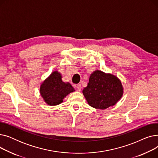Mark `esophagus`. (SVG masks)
I'll list each match as a JSON object with an SVG mask.
<instances>
[{
	"label": "esophagus",
	"mask_w": 158,
	"mask_h": 158,
	"mask_svg": "<svg viewBox=\"0 0 158 158\" xmlns=\"http://www.w3.org/2000/svg\"><path fill=\"white\" fill-rule=\"evenodd\" d=\"M77 91H78V92H80V91L81 90V84H79L77 85Z\"/></svg>",
	"instance_id": "esophagus-1"
}]
</instances>
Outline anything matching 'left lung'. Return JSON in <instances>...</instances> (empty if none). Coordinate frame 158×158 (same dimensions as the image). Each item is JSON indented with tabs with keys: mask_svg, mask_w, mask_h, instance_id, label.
<instances>
[{
	"mask_svg": "<svg viewBox=\"0 0 158 158\" xmlns=\"http://www.w3.org/2000/svg\"><path fill=\"white\" fill-rule=\"evenodd\" d=\"M82 94L91 107L103 110L118 102L123 94V88L114 75L96 70L91 73Z\"/></svg>",
	"mask_w": 158,
	"mask_h": 158,
	"instance_id": "8db88e82",
	"label": "left lung"
}]
</instances>
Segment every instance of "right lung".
I'll use <instances>...</instances> for the list:
<instances>
[{
    "label": "right lung",
    "instance_id": "1",
    "mask_svg": "<svg viewBox=\"0 0 158 158\" xmlns=\"http://www.w3.org/2000/svg\"><path fill=\"white\" fill-rule=\"evenodd\" d=\"M75 89L69 82L62 81V76L58 71H53L41 83L40 94L44 102L49 106H57Z\"/></svg>",
    "mask_w": 158,
    "mask_h": 158
}]
</instances>
